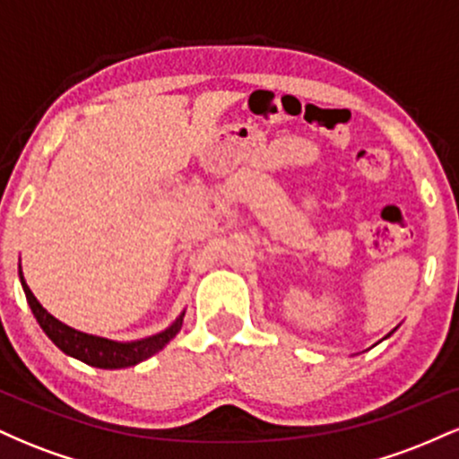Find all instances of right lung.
Here are the masks:
<instances>
[{
    "mask_svg": "<svg viewBox=\"0 0 459 459\" xmlns=\"http://www.w3.org/2000/svg\"><path fill=\"white\" fill-rule=\"evenodd\" d=\"M19 278H21V284H23V291H25V298H28L31 313H34V317L40 324V328H43L45 334L49 336V339L54 341L65 354L77 358V360L86 362V365L91 367L125 368V367L138 365V362L146 360V358H151L152 354H157V351H160L168 341L175 339L177 332L181 330L183 315L168 330H163L155 336H149V339L134 341V343H116V341L101 339V336L86 334V332L68 328V325L62 324V321H57L54 315L47 313V310L40 307L39 299L34 298V293L30 291V287L25 284L23 273L21 272H19Z\"/></svg>",
    "mask_w": 459,
    "mask_h": 459,
    "instance_id": "1",
    "label": "right lung"
}]
</instances>
